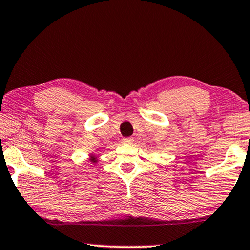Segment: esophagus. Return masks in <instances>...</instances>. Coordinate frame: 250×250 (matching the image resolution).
Instances as JSON below:
<instances>
[{
  "mask_svg": "<svg viewBox=\"0 0 250 250\" xmlns=\"http://www.w3.org/2000/svg\"><path fill=\"white\" fill-rule=\"evenodd\" d=\"M133 141H134V139L131 138V137H129V138H124V139H123V142H124V144H132Z\"/></svg>",
  "mask_w": 250,
  "mask_h": 250,
  "instance_id": "34e87169",
  "label": "esophagus"
}]
</instances>
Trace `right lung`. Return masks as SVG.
Masks as SVG:
<instances>
[{
    "instance_id": "1",
    "label": "right lung",
    "mask_w": 250,
    "mask_h": 250,
    "mask_svg": "<svg viewBox=\"0 0 250 250\" xmlns=\"http://www.w3.org/2000/svg\"><path fill=\"white\" fill-rule=\"evenodd\" d=\"M92 162H94V163H95V162H96L95 158H92Z\"/></svg>"
}]
</instances>
